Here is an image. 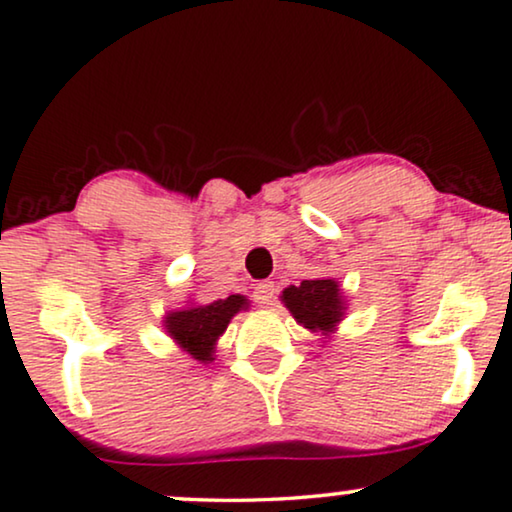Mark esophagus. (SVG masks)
<instances>
[{
	"label": "esophagus",
	"mask_w": 512,
	"mask_h": 512,
	"mask_svg": "<svg viewBox=\"0 0 512 512\" xmlns=\"http://www.w3.org/2000/svg\"><path fill=\"white\" fill-rule=\"evenodd\" d=\"M254 301L258 306H273V299H275V285L273 282H258V285L254 287Z\"/></svg>",
	"instance_id": "obj_1"
}]
</instances>
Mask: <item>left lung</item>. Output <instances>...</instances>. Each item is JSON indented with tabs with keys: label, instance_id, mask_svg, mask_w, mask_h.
<instances>
[{
	"label": "left lung",
	"instance_id": "left-lung-1",
	"mask_svg": "<svg viewBox=\"0 0 512 512\" xmlns=\"http://www.w3.org/2000/svg\"><path fill=\"white\" fill-rule=\"evenodd\" d=\"M282 301L296 323L318 332H332L344 313L339 285L334 280H304L299 287H287Z\"/></svg>",
	"mask_w": 512,
	"mask_h": 512
}]
</instances>
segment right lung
Here are the masks:
<instances>
[{"label":"right lung","mask_w":512,"mask_h":512,"mask_svg":"<svg viewBox=\"0 0 512 512\" xmlns=\"http://www.w3.org/2000/svg\"><path fill=\"white\" fill-rule=\"evenodd\" d=\"M244 306V296L230 294L227 299H218L213 304L170 313L166 318V330L194 361L208 363L213 361V349H216L218 337L227 330L232 315L242 311Z\"/></svg>","instance_id":"add662e5"}]
</instances>
